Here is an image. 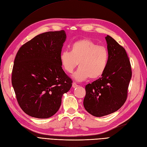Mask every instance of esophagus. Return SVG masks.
<instances>
[{
	"mask_svg": "<svg viewBox=\"0 0 147 147\" xmlns=\"http://www.w3.org/2000/svg\"><path fill=\"white\" fill-rule=\"evenodd\" d=\"M78 84L76 83H72V87L73 88H77V87H78Z\"/></svg>",
	"mask_w": 147,
	"mask_h": 147,
	"instance_id": "obj_1",
	"label": "esophagus"
}]
</instances>
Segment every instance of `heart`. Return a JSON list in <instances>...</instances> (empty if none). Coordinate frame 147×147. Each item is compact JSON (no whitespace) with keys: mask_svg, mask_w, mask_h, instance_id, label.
<instances>
[{"mask_svg":"<svg viewBox=\"0 0 147 147\" xmlns=\"http://www.w3.org/2000/svg\"><path fill=\"white\" fill-rule=\"evenodd\" d=\"M62 67L67 73H72L78 64L73 78L77 82L90 77L96 79L104 74L108 65L109 51L106 47L89 39H82L74 42L70 51H64L60 55Z\"/></svg>","mask_w":147,"mask_h":147,"instance_id":"heart-1","label":"heart"}]
</instances>
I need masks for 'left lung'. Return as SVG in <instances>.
I'll use <instances>...</instances> for the list:
<instances>
[{"label": "left lung", "mask_w": 147, "mask_h": 147, "mask_svg": "<svg viewBox=\"0 0 147 147\" xmlns=\"http://www.w3.org/2000/svg\"><path fill=\"white\" fill-rule=\"evenodd\" d=\"M105 40L109 54L108 65L98 80L85 86L84 107L93 116L101 117L119 110L126 102L132 77L126 51L109 35Z\"/></svg>", "instance_id": "8db88e82"}]
</instances>
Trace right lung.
<instances>
[{"label": "right lung", "mask_w": 147, "mask_h": 147, "mask_svg": "<svg viewBox=\"0 0 147 147\" xmlns=\"http://www.w3.org/2000/svg\"><path fill=\"white\" fill-rule=\"evenodd\" d=\"M65 31H50L35 36L18 51L11 83L20 107L30 117L54 115L72 81L62 68L60 55Z\"/></svg>", "instance_id": "1"}]
</instances>
